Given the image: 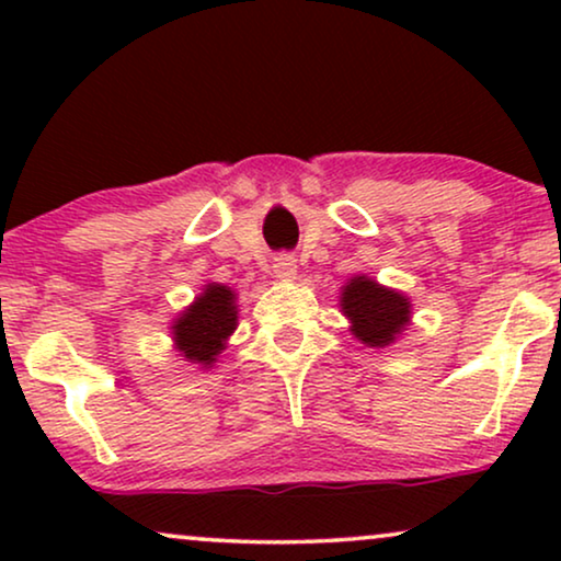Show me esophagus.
Here are the masks:
<instances>
[{"instance_id":"esophagus-1","label":"esophagus","mask_w":561,"mask_h":561,"mask_svg":"<svg viewBox=\"0 0 561 561\" xmlns=\"http://www.w3.org/2000/svg\"><path fill=\"white\" fill-rule=\"evenodd\" d=\"M273 273L278 280H294L298 273L296 257L294 255H278L273 260Z\"/></svg>"}]
</instances>
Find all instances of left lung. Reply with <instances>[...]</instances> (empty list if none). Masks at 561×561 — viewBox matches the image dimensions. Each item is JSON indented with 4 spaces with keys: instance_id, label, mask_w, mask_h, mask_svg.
I'll return each mask as SVG.
<instances>
[{
    "instance_id": "1",
    "label": "left lung",
    "mask_w": 561,
    "mask_h": 561,
    "mask_svg": "<svg viewBox=\"0 0 561 561\" xmlns=\"http://www.w3.org/2000/svg\"><path fill=\"white\" fill-rule=\"evenodd\" d=\"M340 311L350 321V332L367 347L382 350L396 344L411 327L413 304L403 290L388 288L370 275L357 273L340 290Z\"/></svg>"
}]
</instances>
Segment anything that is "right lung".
I'll return each instance as SVG.
<instances>
[{
  "label": "right lung",
  "instance_id": "right-lung-1",
  "mask_svg": "<svg viewBox=\"0 0 561 561\" xmlns=\"http://www.w3.org/2000/svg\"><path fill=\"white\" fill-rule=\"evenodd\" d=\"M237 313L234 290L225 283H206L202 294L171 321L173 350L198 370H211L234 334Z\"/></svg>",
  "mask_w": 561,
  "mask_h": 561
}]
</instances>
